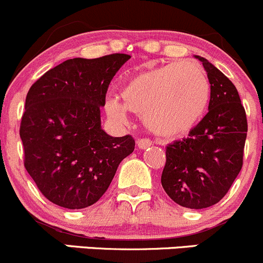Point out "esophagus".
Masks as SVG:
<instances>
[{
    "instance_id": "esophagus-1",
    "label": "esophagus",
    "mask_w": 263,
    "mask_h": 263,
    "mask_svg": "<svg viewBox=\"0 0 263 263\" xmlns=\"http://www.w3.org/2000/svg\"><path fill=\"white\" fill-rule=\"evenodd\" d=\"M137 145L140 148V149H147L148 147H151L152 142L147 138H142V139L137 140Z\"/></svg>"
}]
</instances>
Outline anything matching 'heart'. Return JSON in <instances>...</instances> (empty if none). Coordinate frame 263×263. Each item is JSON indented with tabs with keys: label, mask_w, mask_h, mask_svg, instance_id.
<instances>
[{
	"label": "heart",
	"mask_w": 263,
	"mask_h": 263,
	"mask_svg": "<svg viewBox=\"0 0 263 263\" xmlns=\"http://www.w3.org/2000/svg\"><path fill=\"white\" fill-rule=\"evenodd\" d=\"M123 105L106 99L105 111L125 123L126 110L144 119L152 133L178 138L192 130L210 100V85L204 69L192 62H177L132 76L120 90Z\"/></svg>",
	"instance_id": "b5f03b06"
}]
</instances>
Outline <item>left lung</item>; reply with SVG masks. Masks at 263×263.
<instances>
[{
  "mask_svg": "<svg viewBox=\"0 0 263 263\" xmlns=\"http://www.w3.org/2000/svg\"><path fill=\"white\" fill-rule=\"evenodd\" d=\"M210 82L209 112L187 138L167 145L161 182L183 208L204 209L220 201L243 164L247 118L232 81L202 57Z\"/></svg>",
  "mask_w": 263,
  "mask_h": 263,
  "instance_id": "1",
  "label": "left lung"
}]
</instances>
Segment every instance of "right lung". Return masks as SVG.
I'll list each match as a JSON object with an SVG mask.
<instances>
[{"label":"right lung","mask_w":263,"mask_h":263,"mask_svg":"<svg viewBox=\"0 0 263 263\" xmlns=\"http://www.w3.org/2000/svg\"><path fill=\"white\" fill-rule=\"evenodd\" d=\"M129 59L120 53L68 59L44 73L26 95L20 125L24 164L53 204L93 205L134 151L130 135L105 133L100 112L114 76Z\"/></svg>","instance_id":"obj_1"}]
</instances>
